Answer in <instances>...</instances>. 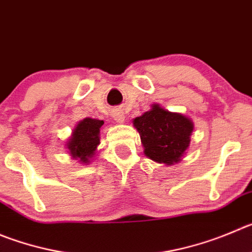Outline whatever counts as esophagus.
Returning <instances> with one entry per match:
<instances>
[{"mask_svg": "<svg viewBox=\"0 0 252 252\" xmlns=\"http://www.w3.org/2000/svg\"><path fill=\"white\" fill-rule=\"evenodd\" d=\"M114 119L117 122H118V123H124V122H126V115H124L122 112L115 113V114H114Z\"/></svg>", "mask_w": 252, "mask_h": 252, "instance_id": "esophagus-1", "label": "esophagus"}]
</instances>
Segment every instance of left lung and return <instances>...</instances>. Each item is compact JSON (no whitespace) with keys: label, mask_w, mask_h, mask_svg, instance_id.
I'll return each mask as SVG.
<instances>
[{"label":"left lung","mask_w":252,"mask_h":252,"mask_svg":"<svg viewBox=\"0 0 252 252\" xmlns=\"http://www.w3.org/2000/svg\"><path fill=\"white\" fill-rule=\"evenodd\" d=\"M133 126L139 131L144 154L157 163L173 165L182 160L194 130L191 119L171 113L159 104L137 117Z\"/></svg>","instance_id":"obj_1"}]
</instances>
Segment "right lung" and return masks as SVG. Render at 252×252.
Listing matches in <instances>:
<instances>
[{"mask_svg":"<svg viewBox=\"0 0 252 252\" xmlns=\"http://www.w3.org/2000/svg\"><path fill=\"white\" fill-rule=\"evenodd\" d=\"M103 124V121L92 118H86L77 124L65 144L73 159L84 164L89 163L99 145L100 126Z\"/></svg>","mask_w":252,"mask_h":252,"instance_id":"add662e5","label":"right lung"}]
</instances>
